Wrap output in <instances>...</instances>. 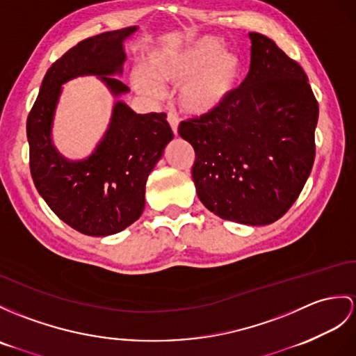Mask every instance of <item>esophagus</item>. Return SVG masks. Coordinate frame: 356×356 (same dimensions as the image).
<instances>
[{
    "label": "esophagus",
    "mask_w": 356,
    "mask_h": 356,
    "mask_svg": "<svg viewBox=\"0 0 356 356\" xmlns=\"http://www.w3.org/2000/svg\"><path fill=\"white\" fill-rule=\"evenodd\" d=\"M168 122L170 124V128H172V131H173V134H178V118H177V115L175 113H168Z\"/></svg>",
    "instance_id": "esophagus-1"
}]
</instances>
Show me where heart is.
I'll use <instances>...</instances> for the list:
<instances>
[{
    "label": "heart",
    "instance_id": "obj_1",
    "mask_svg": "<svg viewBox=\"0 0 356 356\" xmlns=\"http://www.w3.org/2000/svg\"><path fill=\"white\" fill-rule=\"evenodd\" d=\"M241 62L220 42L201 38L184 49L159 51L149 56L146 67L131 74L137 92L152 99L163 95L160 84L181 86L179 107L193 116H205L227 104L238 88Z\"/></svg>",
    "mask_w": 356,
    "mask_h": 356
}]
</instances>
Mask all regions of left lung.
I'll use <instances>...</instances> for the list:
<instances>
[{
    "label": "left lung",
    "instance_id": "obj_1",
    "mask_svg": "<svg viewBox=\"0 0 356 356\" xmlns=\"http://www.w3.org/2000/svg\"><path fill=\"white\" fill-rule=\"evenodd\" d=\"M250 67L218 111L179 124L193 146L201 202L225 220L273 223L300 195L316 157L318 104L308 76L278 45L249 33Z\"/></svg>",
    "mask_w": 356,
    "mask_h": 356
}]
</instances>
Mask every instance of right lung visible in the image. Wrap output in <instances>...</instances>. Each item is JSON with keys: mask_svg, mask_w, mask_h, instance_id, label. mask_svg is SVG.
Here are the masks:
<instances>
[{"mask_svg": "<svg viewBox=\"0 0 356 356\" xmlns=\"http://www.w3.org/2000/svg\"><path fill=\"white\" fill-rule=\"evenodd\" d=\"M137 29L102 33L69 49L43 76L27 119L34 186L60 219L86 236H111L140 218L146 181L173 138L164 113L137 115L119 99L89 157L69 160L51 138L62 86L69 80L97 75L115 98L129 92L116 76L127 58L124 42Z\"/></svg>", "mask_w": 356, "mask_h": 356, "instance_id": "right-lung-1", "label": "right lung"}]
</instances>
